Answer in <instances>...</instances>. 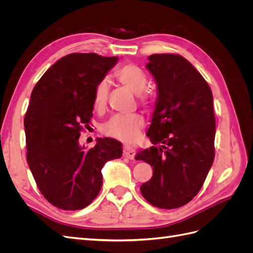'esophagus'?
<instances>
[{
    "instance_id": "1",
    "label": "esophagus",
    "mask_w": 253,
    "mask_h": 253,
    "mask_svg": "<svg viewBox=\"0 0 253 253\" xmlns=\"http://www.w3.org/2000/svg\"><path fill=\"white\" fill-rule=\"evenodd\" d=\"M124 157L127 159H134L135 157V150L132 147H128V145H125L124 147Z\"/></svg>"
}]
</instances>
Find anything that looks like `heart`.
Wrapping results in <instances>:
<instances>
[{
	"label": "heart",
	"instance_id": "obj_1",
	"mask_svg": "<svg viewBox=\"0 0 253 253\" xmlns=\"http://www.w3.org/2000/svg\"><path fill=\"white\" fill-rule=\"evenodd\" d=\"M116 78L136 94H139L141 103L147 104L150 96L144 91L148 79L140 67L134 64H125L115 72ZM110 89V81L108 78H102L96 84L93 94V104L96 110H102L108 100ZM144 126V119L140 114L133 113L129 115H114L101 126V132L122 141L134 140Z\"/></svg>",
	"mask_w": 253,
	"mask_h": 253
}]
</instances>
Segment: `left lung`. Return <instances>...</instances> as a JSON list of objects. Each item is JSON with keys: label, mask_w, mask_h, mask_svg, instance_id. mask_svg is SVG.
Wrapping results in <instances>:
<instances>
[{"label": "left lung", "mask_w": 253, "mask_h": 253, "mask_svg": "<svg viewBox=\"0 0 253 253\" xmlns=\"http://www.w3.org/2000/svg\"><path fill=\"white\" fill-rule=\"evenodd\" d=\"M149 60L158 98L147 133L154 145L135 156L153 167L152 178L140 191L157 208L175 209L200 192L213 164V96L203 76L182 56L154 53Z\"/></svg>", "instance_id": "1"}]
</instances>
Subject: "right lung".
<instances>
[{
	"instance_id": "add662e5",
	"label": "right lung",
	"mask_w": 253,
	"mask_h": 253,
	"mask_svg": "<svg viewBox=\"0 0 253 253\" xmlns=\"http://www.w3.org/2000/svg\"><path fill=\"white\" fill-rule=\"evenodd\" d=\"M116 62L95 52L70 53L32 91L24 118L27 163L42 195L59 209L88 206L101 189L105 163L122 156V144L112 138H98L90 149L79 144L93 117L96 84Z\"/></svg>"
}]
</instances>
